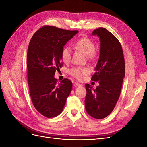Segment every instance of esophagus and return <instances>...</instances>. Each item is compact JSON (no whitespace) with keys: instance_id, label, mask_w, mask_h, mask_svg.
I'll return each mask as SVG.
<instances>
[{"instance_id":"obj_1","label":"esophagus","mask_w":147,"mask_h":147,"mask_svg":"<svg viewBox=\"0 0 147 147\" xmlns=\"http://www.w3.org/2000/svg\"><path fill=\"white\" fill-rule=\"evenodd\" d=\"M75 85L78 86V87H81V86H82V84H80V83H78V82H75Z\"/></svg>"}]
</instances>
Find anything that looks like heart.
<instances>
[{
	"mask_svg": "<svg viewBox=\"0 0 147 147\" xmlns=\"http://www.w3.org/2000/svg\"><path fill=\"white\" fill-rule=\"evenodd\" d=\"M74 50L83 53L86 58L91 60L95 58L97 53L95 45L91 39L88 37H81L75 41L72 45ZM72 58V51L68 47L64 48L61 51V59L64 63H68ZM89 73V69L85 67H74L69 70V74L75 78L81 79L83 75Z\"/></svg>",
	"mask_w": 147,
	"mask_h": 147,
	"instance_id": "1",
	"label": "heart"
}]
</instances>
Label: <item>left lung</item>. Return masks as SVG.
Listing matches in <instances>:
<instances>
[{"label":"left lung","mask_w":147,"mask_h":147,"mask_svg":"<svg viewBox=\"0 0 147 147\" xmlns=\"http://www.w3.org/2000/svg\"><path fill=\"white\" fill-rule=\"evenodd\" d=\"M100 42L98 63L91 80L99 82L96 90L86 84L85 109L96 119L107 117L114 109L119 97L123 78L125 76V63L121 43L117 37L104 28L93 30Z\"/></svg>","instance_id":"obj_1"}]
</instances>
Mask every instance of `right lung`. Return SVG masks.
Masks as SVG:
<instances>
[{"label": "right lung", "instance_id": "add662e5", "mask_svg": "<svg viewBox=\"0 0 147 147\" xmlns=\"http://www.w3.org/2000/svg\"><path fill=\"white\" fill-rule=\"evenodd\" d=\"M78 32L44 26L30 39L27 55L29 93L34 107L47 118L57 117L63 112L72 90V82L64 78L58 83L54 75L63 66L64 46Z\"/></svg>", "mask_w": 147, "mask_h": 147}]
</instances>
